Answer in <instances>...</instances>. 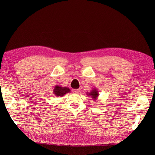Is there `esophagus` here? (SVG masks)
<instances>
[{"label":"esophagus","instance_id":"esophagus-1","mask_svg":"<svg viewBox=\"0 0 155 155\" xmlns=\"http://www.w3.org/2000/svg\"><path fill=\"white\" fill-rule=\"evenodd\" d=\"M73 92L75 94H78L80 92V89H73L72 90Z\"/></svg>","mask_w":155,"mask_h":155}]
</instances>
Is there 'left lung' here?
<instances>
[{
	"label": "left lung",
	"mask_w": 155,
	"mask_h": 155,
	"mask_svg": "<svg viewBox=\"0 0 155 155\" xmlns=\"http://www.w3.org/2000/svg\"><path fill=\"white\" fill-rule=\"evenodd\" d=\"M87 95L88 96L92 97V99H93V101H97V98H98V97L99 95V94L98 90L96 89V88H94L90 92H87Z\"/></svg>",
	"instance_id": "left-lung-1"
}]
</instances>
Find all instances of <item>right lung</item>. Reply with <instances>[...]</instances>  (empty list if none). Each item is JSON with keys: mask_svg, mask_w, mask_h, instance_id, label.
<instances>
[{"mask_svg": "<svg viewBox=\"0 0 155 155\" xmlns=\"http://www.w3.org/2000/svg\"><path fill=\"white\" fill-rule=\"evenodd\" d=\"M70 89L68 87H63L60 85H56L53 89V94L56 97H63L67 93L70 92Z\"/></svg>", "mask_w": 155, "mask_h": 155, "instance_id": "obj_1", "label": "right lung"}]
</instances>
